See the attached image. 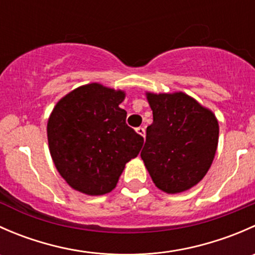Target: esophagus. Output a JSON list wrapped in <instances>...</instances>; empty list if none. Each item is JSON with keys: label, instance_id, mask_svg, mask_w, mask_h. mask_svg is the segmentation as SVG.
<instances>
[{"label": "esophagus", "instance_id": "obj_1", "mask_svg": "<svg viewBox=\"0 0 255 255\" xmlns=\"http://www.w3.org/2000/svg\"><path fill=\"white\" fill-rule=\"evenodd\" d=\"M135 132H137L139 135H142V137H145V129H144L143 127L135 128Z\"/></svg>", "mask_w": 255, "mask_h": 255}]
</instances>
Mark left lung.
Listing matches in <instances>:
<instances>
[{
  "instance_id": "left-lung-1",
  "label": "left lung",
  "mask_w": 255,
  "mask_h": 255,
  "mask_svg": "<svg viewBox=\"0 0 255 255\" xmlns=\"http://www.w3.org/2000/svg\"><path fill=\"white\" fill-rule=\"evenodd\" d=\"M153 111L140 153L158 189L180 194L199 184L211 168L218 144L215 113L184 92H145Z\"/></svg>"
}]
</instances>
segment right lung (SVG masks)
Segmentation results:
<instances>
[{
    "instance_id": "add662e5",
    "label": "right lung",
    "mask_w": 255,
    "mask_h": 255,
    "mask_svg": "<svg viewBox=\"0 0 255 255\" xmlns=\"http://www.w3.org/2000/svg\"><path fill=\"white\" fill-rule=\"evenodd\" d=\"M122 90L99 82L82 85L60 99L49 116V151L56 170L76 191L111 192L143 137L126 123Z\"/></svg>"
}]
</instances>
